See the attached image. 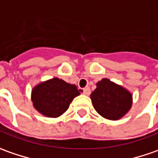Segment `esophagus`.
Wrapping results in <instances>:
<instances>
[{
    "mask_svg": "<svg viewBox=\"0 0 158 158\" xmlns=\"http://www.w3.org/2000/svg\"><path fill=\"white\" fill-rule=\"evenodd\" d=\"M83 94H84L85 95H89L90 94H91V90H90L89 87H85L83 89Z\"/></svg>",
    "mask_w": 158,
    "mask_h": 158,
    "instance_id": "1",
    "label": "esophagus"
}]
</instances>
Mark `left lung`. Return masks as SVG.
Segmentation results:
<instances>
[{
	"label": "left lung",
	"instance_id": "1",
	"mask_svg": "<svg viewBox=\"0 0 158 158\" xmlns=\"http://www.w3.org/2000/svg\"><path fill=\"white\" fill-rule=\"evenodd\" d=\"M90 97L97 113L112 121L124 116L133 103L132 94L128 90L108 79L99 81L96 84V89Z\"/></svg>",
	"mask_w": 158,
	"mask_h": 158
}]
</instances>
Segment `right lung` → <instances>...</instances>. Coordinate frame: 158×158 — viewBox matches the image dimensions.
Returning a JSON list of instances; mask_svg holds the SVG:
<instances>
[{
  "label": "right lung",
  "instance_id": "right-lung-1",
  "mask_svg": "<svg viewBox=\"0 0 158 158\" xmlns=\"http://www.w3.org/2000/svg\"><path fill=\"white\" fill-rule=\"evenodd\" d=\"M79 94L75 85L53 78L35 85L31 92V101L41 114L57 118L68 109L73 100Z\"/></svg>",
  "mask_w": 158,
  "mask_h": 158
}]
</instances>
